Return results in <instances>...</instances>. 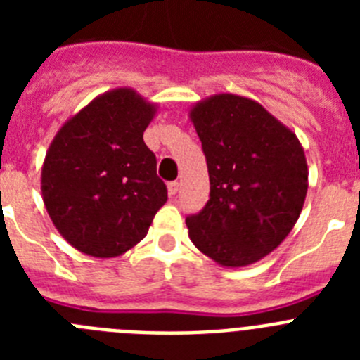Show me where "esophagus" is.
<instances>
[{
  "label": "esophagus",
  "mask_w": 360,
  "mask_h": 360,
  "mask_svg": "<svg viewBox=\"0 0 360 360\" xmlns=\"http://www.w3.org/2000/svg\"><path fill=\"white\" fill-rule=\"evenodd\" d=\"M167 193H169L171 196H174L178 193V182H169L167 184Z\"/></svg>",
  "instance_id": "1"
}]
</instances>
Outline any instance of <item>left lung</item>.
<instances>
[{
	"label": "left lung",
	"mask_w": 360,
	"mask_h": 360,
	"mask_svg": "<svg viewBox=\"0 0 360 360\" xmlns=\"http://www.w3.org/2000/svg\"><path fill=\"white\" fill-rule=\"evenodd\" d=\"M207 158L211 198L186 219L196 249L240 269L278 249L303 211L304 149L290 128L254 98L214 94L189 108Z\"/></svg>",
	"instance_id": "1"
}]
</instances>
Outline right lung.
<instances>
[{
	"instance_id": "right-lung-1",
	"label": "right lung",
	"mask_w": 360,
	"mask_h": 360,
	"mask_svg": "<svg viewBox=\"0 0 360 360\" xmlns=\"http://www.w3.org/2000/svg\"><path fill=\"white\" fill-rule=\"evenodd\" d=\"M157 110V103L120 86L81 108L50 142L41 195L52 224L79 252H128L167 202L157 158L142 139Z\"/></svg>"
}]
</instances>
